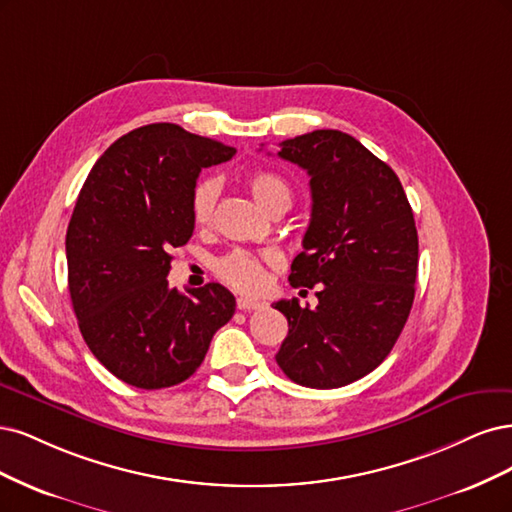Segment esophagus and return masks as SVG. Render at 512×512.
I'll return each instance as SVG.
<instances>
[{"instance_id": "34e87169", "label": "esophagus", "mask_w": 512, "mask_h": 512, "mask_svg": "<svg viewBox=\"0 0 512 512\" xmlns=\"http://www.w3.org/2000/svg\"><path fill=\"white\" fill-rule=\"evenodd\" d=\"M236 306H238V310H242V312H251V310L263 308V304H261L259 300H253V298H238V300H236Z\"/></svg>"}]
</instances>
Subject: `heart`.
<instances>
[{
    "label": "heart",
    "instance_id": "heart-1",
    "mask_svg": "<svg viewBox=\"0 0 512 512\" xmlns=\"http://www.w3.org/2000/svg\"><path fill=\"white\" fill-rule=\"evenodd\" d=\"M255 200L270 212L278 208H289L293 193L287 185L285 178H280L274 172H253L246 178ZM221 195V180L217 176H206L197 180L191 193V217L195 225H208L214 217V208H217ZM278 255L274 251H232L214 261V272L229 287H234L244 293H255L266 283V266H274Z\"/></svg>",
    "mask_w": 512,
    "mask_h": 512
}]
</instances>
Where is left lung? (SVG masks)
<instances>
[{
	"mask_svg": "<svg viewBox=\"0 0 512 512\" xmlns=\"http://www.w3.org/2000/svg\"><path fill=\"white\" fill-rule=\"evenodd\" d=\"M278 157L310 176V223L289 283L319 285V304H274L289 321L276 364L298 385L344 387L381 366L406 325L419 266L415 217L395 172L338 129L280 142Z\"/></svg>",
	"mask_w": 512,
	"mask_h": 512,
	"instance_id": "obj_1",
	"label": "left lung"
}]
</instances>
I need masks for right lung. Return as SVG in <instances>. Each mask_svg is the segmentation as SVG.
I'll list each match as a JSON object with an SVG mask.
<instances>
[{
  "label": "right lung",
  "instance_id": "1",
  "mask_svg": "<svg viewBox=\"0 0 512 512\" xmlns=\"http://www.w3.org/2000/svg\"><path fill=\"white\" fill-rule=\"evenodd\" d=\"M236 148L153 123L121 136L95 161L65 236L70 298L100 364L138 389L187 381L236 298L219 283L168 285L176 246L193 234L191 193L202 168Z\"/></svg>",
  "mask_w": 512,
  "mask_h": 512
}]
</instances>
